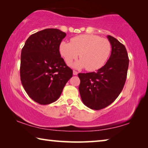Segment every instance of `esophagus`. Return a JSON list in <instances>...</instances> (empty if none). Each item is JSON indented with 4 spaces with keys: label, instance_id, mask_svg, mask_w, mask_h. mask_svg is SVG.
Masks as SVG:
<instances>
[{
    "label": "esophagus",
    "instance_id": "1",
    "mask_svg": "<svg viewBox=\"0 0 148 148\" xmlns=\"http://www.w3.org/2000/svg\"><path fill=\"white\" fill-rule=\"evenodd\" d=\"M77 74H78V72H77V71H73V74L74 75H77Z\"/></svg>",
    "mask_w": 148,
    "mask_h": 148
}]
</instances>
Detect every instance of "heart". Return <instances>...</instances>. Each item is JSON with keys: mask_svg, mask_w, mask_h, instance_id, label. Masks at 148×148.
I'll use <instances>...</instances> for the list:
<instances>
[{"mask_svg": "<svg viewBox=\"0 0 148 148\" xmlns=\"http://www.w3.org/2000/svg\"><path fill=\"white\" fill-rule=\"evenodd\" d=\"M112 46L108 40L95 34H81L71 40V43L62 42L59 51L66 64H70L79 56L80 61L74 66L86 67L87 71H95L102 68L111 53Z\"/></svg>", "mask_w": 148, "mask_h": 148, "instance_id": "1", "label": "heart"}]
</instances>
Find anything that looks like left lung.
Instances as JSON below:
<instances>
[{
	"mask_svg": "<svg viewBox=\"0 0 148 148\" xmlns=\"http://www.w3.org/2000/svg\"><path fill=\"white\" fill-rule=\"evenodd\" d=\"M111 43L109 59L96 72L79 73V91L83 103L99 110L111 104L121 92L126 81L129 59L123 44L112 36H107Z\"/></svg>",
	"mask_w": 148,
	"mask_h": 148,
	"instance_id": "1",
	"label": "left lung"
}]
</instances>
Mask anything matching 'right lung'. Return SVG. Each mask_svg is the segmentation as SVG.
<instances>
[{"mask_svg":"<svg viewBox=\"0 0 148 148\" xmlns=\"http://www.w3.org/2000/svg\"><path fill=\"white\" fill-rule=\"evenodd\" d=\"M66 35L57 29L42 30L31 35L22 48L21 84L29 96L40 104L56 101L72 77V70L59 52Z\"/></svg>","mask_w":148,"mask_h":148,"instance_id":"1","label":"right lung"}]
</instances>
